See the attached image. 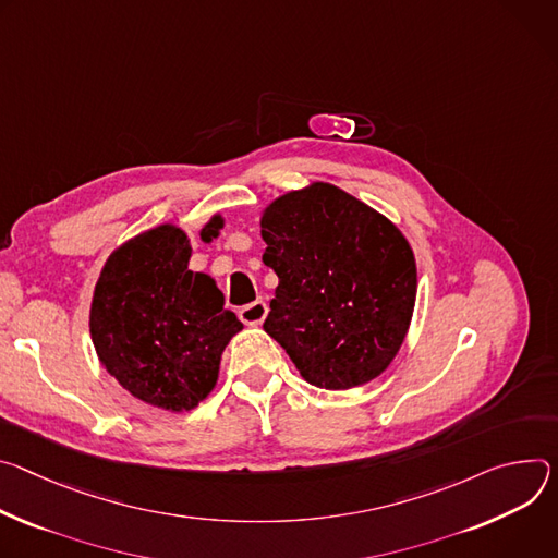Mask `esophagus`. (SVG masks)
<instances>
[{
    "mask_svg": "<svg viewBox=\"0 0 558 558\" xmlns=\"http://www.w3.org/2000/svg\"><path fill=\"white\" fill-rule=\"evenodd\" d=\"M268 315V303L257 299L253 303H245L239 307V319L245 324V326H259Z\"/></svg>",
    "mask_w": 558,
    "mask_h": 558,
    "instance_id": "1",
    "label": "esophagus"
}]
</instances>
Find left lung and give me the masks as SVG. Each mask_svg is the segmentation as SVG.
<instances>
[{"label":"left lung","instance_id":"8db88e82","mask_svg":"<svg viewBox=\"0 0 558 558\" xmlns=\"http://www.w3.org/2000/svg\"><path fill=\"white\" fill-rule=\"evenodd\" d=\"M264 264L279 286L264 330L301 377L348 390L397 356L416 296L412 247L384 215L330 183L272 202L262 217Z\"/></svg>","mask_w":558,"mask_h":558}]
</instances>
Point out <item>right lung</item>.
Masks as SVG:
<instances>
[{"label": "right lung", "instance_id": "right-lung-1", "mask_svg": "<svg viewBox=\"0 0 558 558\" xmlns=\"http://www.w3.org/2000/svg\"><path fill=\"white\" fill-rule=\"evenodd\" d=\"M215 217L202 232L215 234ZM191 241L159 226L108 257L90 305L99 361L133 397L193 410L217 384L221 352L243 326L208 275L189 270Z\"/></svg>", "mask_w": 558, "mask_h": 558}]
</instances>
